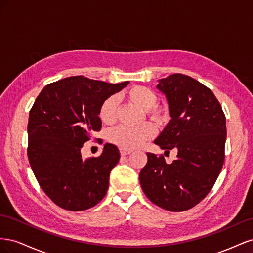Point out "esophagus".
Returning <instances> with one entry per match:
<instances>
[{"label": "esophagus", "mask_w": 253, "mask_h": 253, "mask_svg": "<svg viewBox=\"0 0 253 253\" xmlns=\"http://www.w3.org/2000/svg\"><path fill=\"white\" fill-rule=\"evenodd\" d=\"M120 154H121V156H126V155L131 154V151H127V150L120 149Z\"/></svg>", "instance_id": "34e87169"}]
</instances>
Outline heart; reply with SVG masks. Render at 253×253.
<instances>
[{"mask_svg":"<svg viewBox=\"0 0 253 253\" xmlns=\"http://www.w3.org/2000/svg\"><path fill=\"white\" fill-rule=\"evenodd\" d=\"M127 98L132 102L145 110L149 117L158 125H163L168 120V111L164 106L155 105L157 101L156 94L149 87L136 85L126 91ZM118 101L115 96H110L102 102L99 116L104 124L111 125L117 117ZM155 134V128L151 124H142L138 126L120 125L110 131L109 138L111 142L118 145L120 149L133 150L139 148Z\"/></svg>","mask_w":253,"mask_h":253,"instance_id":"1","label":"heart"}]
</instances>
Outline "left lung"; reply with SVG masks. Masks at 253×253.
<instances>
[{
  "mask_svg": "<svg viewBox=\"0 0 253 253\" xmlns=\"http://www.w3.org/2000/svg\"><path fill=\"white\" fill-rule=\"evenodd\" d=\"M171 120L154 140L163 150L177 151L168 165L164 156L147 153L139 174L149 200L165 210L191 209L210 192L225 159L226 117L212 90L182 74L159 79Z\"/></svg>",
  "mask_w": 253,
  "mask_h": 253,
  "instance_id": "8db88e82",
  "label": "left lung"
}]
</instances>
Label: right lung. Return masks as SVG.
Returning a JSON list of instances; mask_svg holds the SVG:
<instances>
[{
  "mask_svg": "<svg viewBox=\"0 0 253 253\" xmlns=\"http://www.w3.org/2000/svg\"><path fill=\"white\" fill-rule=\"evenodd\" d=\"M128 83L74 76L48 84L37 97L29 112L27 155L40 187L61 208L86 210L105 196L119 150L105 143L100 156L84 160L81 149L100 131L102 102Z\"/></svg>",
  "mask_w": 253,
  "mask_h": 253,
  "instance_id": "obj_1",
  "label": "right lung"
}]
</instances>
